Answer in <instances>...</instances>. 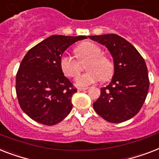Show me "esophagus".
Wrapping results in <instances>:
<instances>
[{"label": "esophagus", "instance_id": "esophagus-1", "mask_svg": "<svg viewBox=\"0 0 159 159\" xmlns=\"http://www.w3.org/2000/svg\"><path fill=\"white\" fill-rule=\"evenodd\" d=\"M87 90V87H78L77 88V91H83Z\"/></svg>", "mask_w": 159, "mask_h": 159}]
</instances>
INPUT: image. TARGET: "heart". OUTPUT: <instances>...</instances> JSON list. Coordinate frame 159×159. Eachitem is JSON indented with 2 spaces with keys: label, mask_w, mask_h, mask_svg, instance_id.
I'll list each match as a JSON object with an SVG mask.
<instances>
[{
  "label": "heart",
  "mask_w": 159,
  "mask_h": 159,
  "mask_svg": "<svg viewBox=\"0 0 159 159\" xmlns=\"http://www.w3.org/2000/svg\"><path fill=\"white\" fill-rule=\"evenodd\" d=\"M79 59L69 53H64L60 58V67L67 77H75L82 68V63H87L86 73L76 78L77 86L86 87L101 79H109L113 73V64L110 59L102 55V50L92 42H84L75 50Z\"/></svg>",
  "instance_id": "heart-1"
}]
</instances>
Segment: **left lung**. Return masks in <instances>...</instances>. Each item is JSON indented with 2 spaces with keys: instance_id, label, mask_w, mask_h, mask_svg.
Returning a JSON list of instances; mask_svg holds the SVG:
<instances>
[{
  "instance_id": "left-lung-1",
  "label": "left lung",
  "mask_w": 159,
  "mask_h": 159,
  "mask_svg": "<svg viewBox=\"0 0 159 159\" xmlns=\"http://www.w3.org/2000/svg\"><path fill=\"white\" fill-rule=\"evenodd\" d=\"M88 37L109 50L114 66L110 83L100 88V97L93 108L109 122L131 119L140 110L149 91V74L144 59L130 42L118 35Z\"/></svg>"
}]
</instances>
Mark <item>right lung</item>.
I'll list each match as a JSON object with an SVG mask.
<instances>
[{"instance_id":"1","label":"right lung","mask_w":159,"mask_h":159,"mask_svg":"<svg viewBox=\"0 0 159 159\" xmlns=\"http://www.w3.org/2000/svg\"><path fill=\"white\" fill-rule=\"evenodd\" d=\"M86 38L53 35L25 55L16 75V94L21 109L33 120L52 126L69 114L77 89L64 75L60 58L71 45Z\"/></svg>"}]
</instances>
